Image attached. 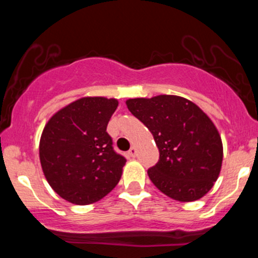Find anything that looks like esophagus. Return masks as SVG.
<instances>
[{
    "label": "esophagus",
    "mask_w": 258,
    "mask_h": 258,
    "mask_svg": "<svg viewBox=\"0 0 258 258\" xmlns=\"http://www.w3.org/2000/svg\"><path fill=\"white\" fill-rule=\"evenodd\" d=\"M128 155L131 156V158H136V155H137V149H136L135 147H132L131 149L128 150Z\"/></svg>",
    "instance_id": "1"
}]
</instances>
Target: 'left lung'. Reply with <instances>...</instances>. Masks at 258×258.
Returning <instances> with one entry per match:
<instances>
[{"label":"left lung","mask_w":258,"mask_h":258,"mask_svg":"<svg viewBox=\"0 0 258 258\" xmlns=\"http://www.w3.org/2000/svg\"><path fill=\"white\" fill-rule=\"evenodd\" d=\"M128 110L152 132L160 159L148 170L167 197L189 203L203 198L220 176L223 146L215 123L197 104L179 96L127 99Z\"/></svg>","instance_id":"left-lung-1"}]
</instances>
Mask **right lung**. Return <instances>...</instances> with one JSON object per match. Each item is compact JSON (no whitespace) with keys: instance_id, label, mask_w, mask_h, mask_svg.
Masks as SVG:
<instances>
[{"instance_id":"1","label":"right lung","mask_w":258,"mask_h":258,"mask_svg":"<svg viewBox=\"0 0 258 258\" xmlns=\"http://www.w3.org/2000/svg\"><path fill=\"white\" fill-rule=\"evenodd\" d=\"M117 105L115 98L84 97L58 110L44 126L41 166L47 182L64 200L93 204L119 183L126 159L114 152L106 132Z\"/></svg>"}]
</instances>
